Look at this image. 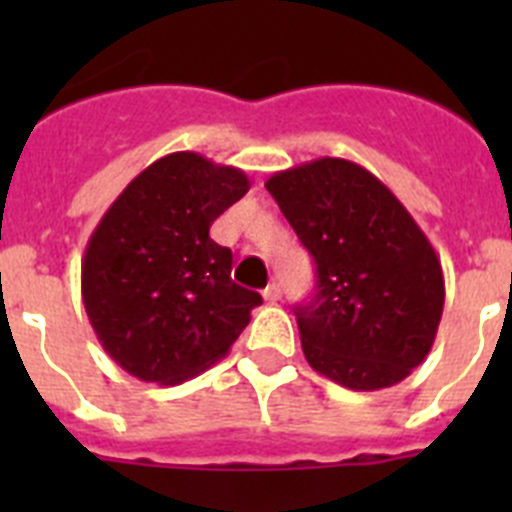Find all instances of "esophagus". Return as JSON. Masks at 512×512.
Listing matches in <instances>:
<instances>
[{
  "mask_svg": "<svg viewBox=\"0 0 512 512\" xmlns=\"http://www.w3.org/2000/svg\"><path fill=\"white\" fill-rule=\"evenodd\" d=\"M264 300L266 302H279V300H282V287H279L277 282H271L269 287L264 289Z\"/></svg>",
  "mask_w": 512,
  "mask_h": 512,
  "instance_id": "1",
  "label": "esophagus"
}]
</instances>
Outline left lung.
<instances>
[{"label":"left lung","instance_id":"8db88e82","mask_svg":"<svg viewBox=\"0 0 512 512\" xmlns=\"http://www.w3.org/2000/svg\"><path fill=\"white\" fill-rule=\"evenodd\" d=\"M266 189L315 261L318 295L295 310L307 364L356 392L402 382L431 351L446 297L428 235L346 158L277 171Z\"/></svg>","mask_w":512,"mask_h":512}]
</instances>
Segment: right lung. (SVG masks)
Segmentation results:
<instances>
[{
    "label": "right lung",
    "mask_w": 512,
    "mask_h": 512,
    "mask_svg": "<svg viewBox=\"0 0 512 512\" xmlns=\"http://www.w3.org/2000/svg\"><path fill=\"white\" fill-rule=\"evenodd\" d=\"M251 189L246 171L176 151L107 207L81 259V300L99 343L140 382L182 384L223 359L261 305L230 279L210 225Z\"/></svg>",
    "instance_id": "obj_1"
}]
</instances>
